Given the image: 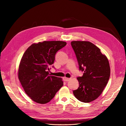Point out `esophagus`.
I'll return each instance as SVG.
<instances>
[{
    "label": "esophagus",
    "mask_w": 126,
    "mask_h": 126,
    "mask_svg": "<svg viewBox=\"0 0 126 126\" xmlns=\"http://www.w3.org/2000/svg\"><path fill=\"white\" fill-rule=\"evenodd\" d=\"M63 79H64V81H65V82H67V81H70V79H69V78H67V77H64L63 78Z\"/></svg>",
    "instance_id": "1"
}]
</instances>
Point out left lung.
<instances>
[{
  "label": "left lung",
  "mask_w": 126,
  "mask_h": 126,
  "mask_svg": "<svg viewBox=\"0 0 126 126\" xmlns=\"http://www.w3.org/2000/svg\"><path fill=\"white\" fill-rule=\"evenodd\" d=\"M71 46L78 61L79 69L83 71L77 77L78 89L74 90L75 97L82 102L89 103L100 96L109 81L110 68L107 57L101 50L88 41H72Z\"/></svg>",
  "instance_id": "1"
}]
</instances>
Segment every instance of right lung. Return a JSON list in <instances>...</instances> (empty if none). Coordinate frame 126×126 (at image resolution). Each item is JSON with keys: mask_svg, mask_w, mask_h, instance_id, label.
<instances>
[{"mask_svg": "<svg viewBox=\"0 0 126 126\" xmlns=\"http://www.w3.org/2000/svg\"><path fill=\"white\" fill-rule=\"evenodd\" d=\"M66 45L63 41H44L31 45L24 53L18 79L25 93L35 102H49L63 86L62 78L50 76L49 71L56 53Z\"/></svg>", "mask_w": 126, "mask_h": 126, "instance_id": "obj_1", "label": "right lung"}]
</instances>
